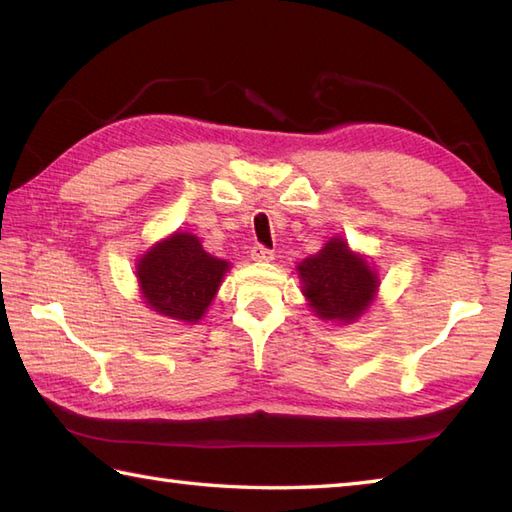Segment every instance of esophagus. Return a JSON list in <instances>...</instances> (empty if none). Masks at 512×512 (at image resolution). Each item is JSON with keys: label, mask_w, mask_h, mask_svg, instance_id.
Wrapping results in <instances>:
<instances>
[{"label": "esophagus", "mask_w": 512, "mask_h": 512, "mask_svg": "<svg viewBox=\"0 0 512 512\" xmlns=\"http://www.w3.org/2000/svg\"><path fill=\"white\" fill-rule=\"evenodd\" d=\"M250 257H253V262H273L275 253L262 244H255L253 250H250Z\"/></svg>", "instance_id": "esophagus-1"}]
</instances>
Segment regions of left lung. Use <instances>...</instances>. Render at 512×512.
Segmentation results:
<instances>
[{
	"label": "left lung",
	"instance_id": "1",
	"mask_svg": "<svg viewBox=\"0 0 512 512\" xmlns=\"http://www.w3.org/2000/svg\"><path fill=\"white\" fill-rule=\"evenodd\" d=\"M308 306L323 321L352 323L372 306L378 275L367 259L352 253L343 237H332L317 255L297 266Z\"/></svg>",
	"mask_w": 512,
	"mask_h": 512
}]
</instances>
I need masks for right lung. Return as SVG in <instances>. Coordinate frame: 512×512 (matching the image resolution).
I'll return each instance as SVG.
<instances>
[{
    "mask_svg": "<svg viewBox=\"0 0 512 512\" xmlns=\"http://www.w3.org/2000/svg\"><path fill=\"white\" fill-rule=\"evenodd\" d=\"M228 268L226 259L206 253L198 237L176 231L138 259L136 277L151 310L176 321L198 323Z\"/></svg>",
    "mask_w": 512,
    "mask_h": 512,
    "instance_id": "add662e5",
    "label": "right lung"
}]
</instances>
